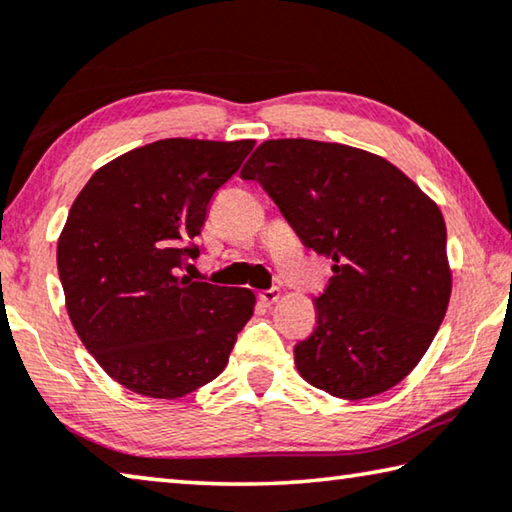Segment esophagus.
Returning a JSON list of instances; mask_svg holds the SVG:
<instances>
[{"instance_id":"obj_1","label":"esophagus","mask_w":512,"mask_h":512,"mask_svg":"<svg viewBox=\"0 0 512 512\" xmlns=\"http://www.w3.org/2000/svg\"><path fill=\"white\" fill-rule=\"evenodd\" d=\"M278 298H280V289H275V287L259 291V300H262V303H266V305L278 303Z\"/></svg>"}]
</instances>
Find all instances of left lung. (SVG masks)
Here are the masks:
<instances>
[{"label":"left lung","instance_id":"obj_1","mask_svg":"<svg viewBox=\"0 0 512 512\" xmlns=\"http://www.w3.org/2000/svg\"><path fill=\"white\" fill-rule=\"evenodd\" d=\"M316 255L332 259L316 328L294 346L300 376L360 401L399 385L451 298L440 207L387 159L342 143L264 141L241 170Z\"/></svg>","mask_w":512,"mask_h":512}]
</instances>
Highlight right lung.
<instances>
[{
    "mask_svg": "<svg viewBox=\"0 0 512 512\" xmlns=\"http://www.w3.org/2000/svg\"><path fill=\"white\" fill-rule=\"evenodd\" d=\"M255 141L164 139L97 168L70 207L56 266L81 344L129 392L182 399L212 383L255 310L241 287L182 269L214 193Z\"/></svg>",
    "mask_w": 512,
    "mask_h": 512,
    "instance_id": "obj_1",
    "label": "right lung"
}]
</instances>
